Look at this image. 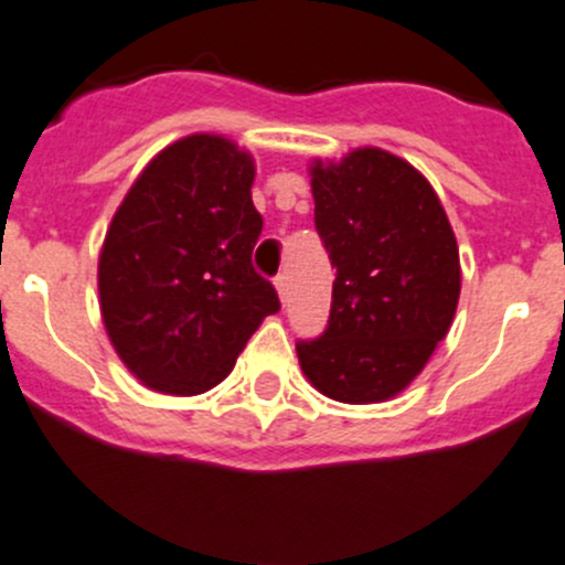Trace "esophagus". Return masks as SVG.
I'll return each instance as SVG.
<instances>
[{
  "mask_svg": "<svg viewBox=\"0 0 565 565\" xmlns=\"http://www.w3.org/2000/svg\"><path fill=\"white\" fill-rule=\"evenodd\" d=\"M276 289H278V298H281V302H287L289 300V276L287 273H278Z\"/></svg>",
  "mask_w": 565,
  "mask_h": 565,
  "instance_id": "1",
  "label": "esophagus"
}]
</instances>
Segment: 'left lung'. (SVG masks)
Masks as SVG:
<instances>
[{
    "label": "left lung",
    "mask_w": 565,
    "mask_h": 565,
    "mask_svg": "<svg viewBox=\"0 0 565 565\" xmlns=\"http://www.w3.org/2000/svg\"><path fill=\"white\" fill-rule=\"evenodd\" d=\"M311 192L335 281L328 330L298 343L300 367L332 401H390L452 328L455 233L427 178L382 148L317 159Z\"/></svg>",
    "instance_id": "left-lung-1"
}]
</instances>
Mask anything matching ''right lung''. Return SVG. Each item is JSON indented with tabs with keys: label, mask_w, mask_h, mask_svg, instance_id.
I'll return each mask as SVG.
<instances>
[{
	"label": "right lung",
	"mask_w": 565,
	"mask_h": 565,
	"mask_svg": "<svg viewBox=\"0 0 565 565\" xmlns=\"http://www.w3.org/2000/svg\"><path fill=\"white\" fill-rule=\"evenodd\" d=\"M252 183V153L222 135H189L159 151L118 205L99 252V308L146 387H216L281 308L252 265L263 233Z\"/></svg>",
	"instance_id": "1"
}]
</instances>
